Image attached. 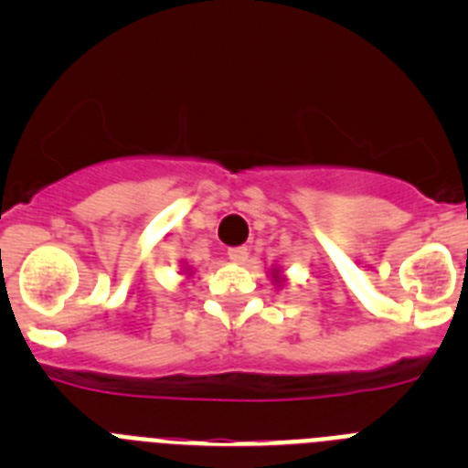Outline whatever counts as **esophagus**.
I'll return each instance as SVG.
<instances>
[{"label":"esophagus","instance_id":"obj_1","mask_svg":"<svg viewBox=\"0 0 468 468\" xmlns=\"http://www.w3.org/2000/svg\"><path fill=\"white\" fill-rule=\"evenodd\" d=\"M229 260L237 264H243L248 260V248L246 246H237V248H229Z\"/></svg>","mask_w":468,"mask_h":468}]
</instances>
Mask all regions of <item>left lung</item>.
<instances>
[{
	"instance_id": "8db88e82",
	"label": "left lung",
	"mask_w": 468,
	"mask_h": 468,
	"mask_svg": "<svg viewBox=\"0 0 468 468\" xmlns=\"http://www.w3.org/2000/svg\"><path fill=\"white\" fill-rule=\"evenodd\" d=\"M271 281H274L276 285H281L285 281V276L281 274V270H271Z\"/></svg>"
}]
</instances>
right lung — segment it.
<instances>
[{"label":"right lung","mask_w":468,"mask_h":468,"mask_svg":"<svg viewBox=\"0 0 468 468\" xmlns=\"http://www.w3.org/2000/svg\"><path fill=\"white\" fill-rule=\"evenodd\" d=\"M183 274H187V276H192V270H189L187 264H183Z\"/></svg>","instance_id":"1"}]
</instances>
